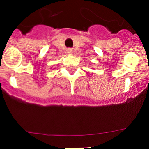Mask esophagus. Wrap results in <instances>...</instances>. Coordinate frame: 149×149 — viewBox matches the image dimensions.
Segmentation results:
<instances>
[{
  "instance_id": "1",
  "label": "esophagus",
  "mask_w": 149,
  "mask_h": 149,
  "mask_svg": "<svg viewBox=\"0 0 149 149\" xmlns=\"http://www.w3.org/2000/svg\"><path fill=\"white\" fill-rule=\"evenodd\" d=\"M67 52H68V54H72V50L71 49V48H68V49L67 50Z\"/></svg>"
}]
</instances>
